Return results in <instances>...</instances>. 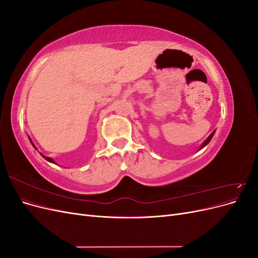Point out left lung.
<instances>
[{"label":"left lung","instance_id":"obj_1","mask_svg":"<svg viewBox=\"0 0 258 258\" xmlns=\"http://www.w3.org/2000/svg\"><path fill=\"white\" fill-rule=\"evenodd\" d=\"M213 135H214V132H212V134H211V135H210V136H209V138H208V139H207V140H206V141H205V142H204V144H202V146H201V148H202V147H205V146H206V145H207V144H208V143H209V142H210V141H211V139H212V137H213Z\"/></svg>","mask_w":258,"mask_h":258}]
</instances>
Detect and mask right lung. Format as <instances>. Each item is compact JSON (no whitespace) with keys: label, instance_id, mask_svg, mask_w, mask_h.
<instances>
[{"label":"right lung","instance_id":"obj_1","mask_svg":"<svg viewBox=\"0 0 258 258\" xmlns=\"http://www.w3.org/2000/svg\"><path fill=\"white\" fill-rule=\"evenodd\" d=\"M30 141H31V139H30ZM31 143H32V145L34 146V144H33V142H32V141H31ZM34 148H36V147L34 146ZM41 155H42V154H41ZM42 156H43V157H44V158H45L46 160H47V161H49V162H52V163H54V161H53V160H52V159H51L50 157H47V156H44V155H42Z\"/></svg>","mask_w":258,"mask_h":258}]
</instances>
